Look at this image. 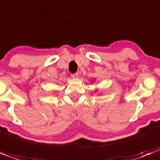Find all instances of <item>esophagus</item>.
Returning a JSON list of instances; mask_svg holds the SVG:
<instances>
[{
    "label": "esophagus",
    "instance_id": "1",
    "mask_svg": "<svg viewBox=\"0 0 160 160\" xmlns=\"http://www.w3.org/2000/svg\"><path fill=\"white\" fill-rule=\"evenodd\" d=\"M79 75H78V73H75V74H72L71 77L72 78H78Z\"/></svg>",
    "mask_w": 160,
    "mask_h": 160
}]
</instances>
